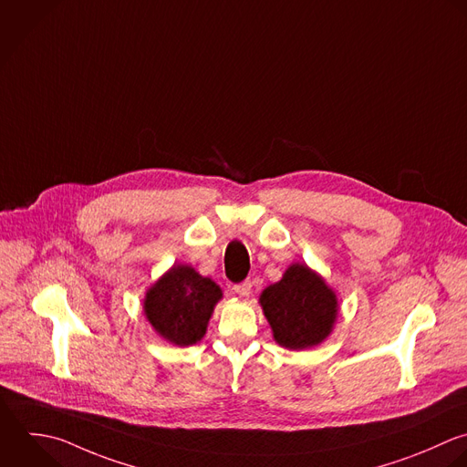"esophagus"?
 <instances>
[{
	"label": "esophagus",
	"instance_id": "34e87169",
	"mask_svg": "<svg viewBox=\"0 0 467 467\" xmlns=\"http://www.w3.org/2000/svg\"><path fill=\"white\" fill-rule=\"evenodd\" d=\"M251 282L249 280H245V282H240V284H236L234 285V291H236V295H240V296H249L251 295Z\"/></svg>",
	"mask_w": 467,
	"mask_h": 467
}]
</instances>
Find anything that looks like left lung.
<instances>
[{
    "label": "left lung",
    "instance_id": "left-lung-1",
    "mask_svg": "<svg viewBox=\"0 0 467 467\" xmlns=\"http://www.w3.org/2000/svg\"><path fill=\"white\" fill-rule=\"evenodd\" d=\"M260 306L276 344L295 351L322 344L338 315L335 291L306 264H293L280 282L265 287Z\"/></svg>",
    "mask_w": 467,
    "mask_h": 467
}]
</instances>
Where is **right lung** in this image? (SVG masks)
I'll return each mask as SVG.
<instances>
[{
    "label": "right lung",
    "mask_w": 467,
    "mask_h": 467,
    "mask_svg": "<svg viewBox=\"0 0 467 467\" xmlns=\"http://www.w3.org/2000/svg\"><path fill=\"white\" fill-rule=\"evenodd\" d=\"M222 289L189 265H172L145 295L143 311L154 331L167 342L185 348L207 331Z\"/></svg>",
    "instance_id": "right-lung-1"
}]
</instances>
